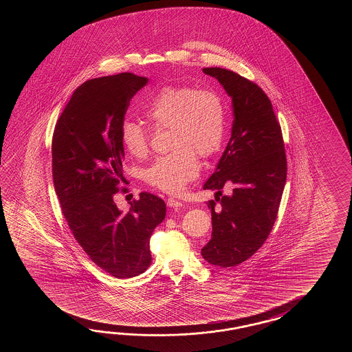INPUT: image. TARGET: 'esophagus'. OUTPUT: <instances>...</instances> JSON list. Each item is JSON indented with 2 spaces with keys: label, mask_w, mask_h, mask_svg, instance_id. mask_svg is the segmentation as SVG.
I'll use <instances>...</instances> for the list:
<instances>
[{
  "label": "esophagus",
  "mask_w": 352,
  "mask_h": 352,
  "mask_svg": "<svg viewBox=\"0 0 352 352\" xmlns=\"http://www.w3.org/2000/svg\"><path fill=\"white\" fill-rule=\"evenodd\" d=\"M167 205L170 206V208H181L184 204L177 200V199H175V197H168L167 199Z\"/></svg>",
  "instance_id": "1"
}]
</instances>
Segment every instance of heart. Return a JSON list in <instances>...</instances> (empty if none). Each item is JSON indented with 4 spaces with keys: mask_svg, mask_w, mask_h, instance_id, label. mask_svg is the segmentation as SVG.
Listing matches in <instances>:
<instances>
[{
    "mask_svg": "<svg viewBox=\"0 0 352 352\" xmlns=\"http://www.w3.org/2000/svg\"><path fill=\"white\" fill-rule=\"evenodd\" d=\"M141 112L156 127L171 128L170 146L173 148L143 170V181L160 191L177 194L200 173L197 153L209 157L224 142V99L215 90L170 85L143 102ZM120 141L132 157L143 158L148 153V133L137 122L122 123Z\"/></svg>",
    "mask_w": 352,
    "mask_h": 352,
    "instance_id": "b5f03b06",
    "label": "heart"
}]
</instances>
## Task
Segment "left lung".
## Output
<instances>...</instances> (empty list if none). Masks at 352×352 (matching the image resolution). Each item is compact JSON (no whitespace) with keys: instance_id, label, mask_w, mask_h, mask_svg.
Masks as SVG:
<instances>
[{"instance_id":"1","label":"left lung","mask_w":352,"mask_h":352,"mask_svg":"<svg viewBox=\"0 0 352 352\" xmlns=\"http://www.w3.org/2000/svg\"><path fill=\"white\" fill-rule=\"evenodd\" d=\"M202 72L217 79L232 98V137L204 185L217 194L208 202L211 239L201 249L206 262L229 268L249 259L272 232L287 179V158L282 129L262 88L223 67ZM223 186L232 188L230 195H221Z\"/></svg>"}]
</instances>
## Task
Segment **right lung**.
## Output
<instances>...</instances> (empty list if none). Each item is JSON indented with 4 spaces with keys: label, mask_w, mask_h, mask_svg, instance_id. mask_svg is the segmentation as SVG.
Instances as JSON below:
<instances>
[{
    "label": "right lung",
    "mask_w": 352,
    "mask_h": 352,
    "mask_svg": "<svg viewBox=\"0 0 352 352\" xmlns=\"http://www.w3.org/2000/svg\"><path fill=\"white\" fill-rule=\"evenodd\" d=\"M147 82L132 73L82 82L54 129V187L64 217L90 261L116 278L150 267L151 235L166 217L165 201L150 192L126 214L113 200L124 181L120 127L129 100Z\"/></svg>",
    "instance_id": "right-lung-1"
}]
</instances>
